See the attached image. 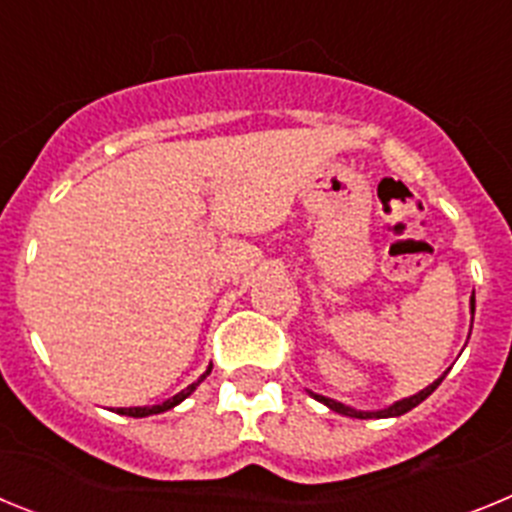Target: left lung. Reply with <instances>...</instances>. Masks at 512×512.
Segmentation results:
<instances>
[{
  "mask_svg": "<svg viewBox=\"0 0 512 512\" xmlns=\"http://www.w3.org/2000/svg\"><path fill=\"white\" fill-rule=\"evenodd\" d=\"M472 315H474V297H472ZM441 382H443V377L436 379V382H433V384H428V387H425V390H420L418 395L405 397V400L395 402V405H390V408L374 410V413H366V410L348 408V405H343V402L330 400V397H323V395H315V392H310V395L315 397V400H318V402H323V405H328L330 410H336V413H341V415H348V418H361V420H366V418H397V415H405V413H408V410H413L415 405H420V402H423L425 397L431 395V392L436 390V387Z\"/></svg>",
  "mask_w": 512,
  "mask_h": 512,
  "instance_id": "8db88e82",
  "label": "left lung"
}]
</instances>
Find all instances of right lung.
Listing matches in <instances>:
<instances>
[{"mask_svg":"<svg viewBox=\"0 0 512 512\" xmlns=\"http://www.w3.org/2000/svg\"><path fill=\"white\" fill-rule=\"evenodd\" d=\"M210 369H212V366H207V372L202 374V377L197 379V382H192V384H189V387H187V390H182V392H179V395L169 397V400H166V402H161V405H151V408H120V410H117V413H120V415H130V418H146V415H158V413H166V410L176 408V405H179V402H182V400H187V397L192 395V392L197 390V387H200V382H202V379H205L207 374H210Z\"/></svg>","mask_w":512,"mask_h":512,"instance_id":"add662e5","label":"right lung"}]
</instances>
